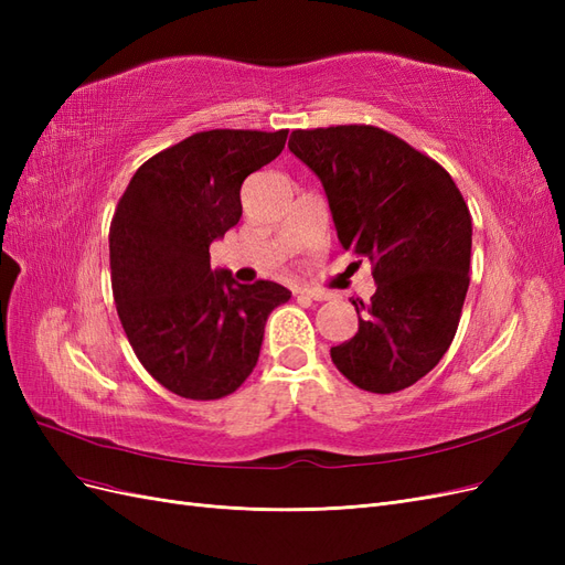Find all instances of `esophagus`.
<instances>
[{"label": "esophagus", "instance_id": "34e87169", "mask_svg": "<svg viewBox=\"0 0 565 565\" xmlns=\"http://www.w3.org/2000/svg\"><path fill=\"white\" fill-rule=\"evenodd\" d=\"M301 295H306V297L313 299V301H328V299H332L330 292H324V289H318V287H303Z\"/></svg>", "mask_w": 565, "mask_h": 565}]
</instances>
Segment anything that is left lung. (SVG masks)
<instances>
[{"instance_id":"obj_1","label":"left lung","mask_w":565,"mask_h":565,"mask_svg":"<svg viewBox=\"0 0 565 565\" xmlns=\"http://www.w3.org/2000/svg\"><path fill=\"white\" fill-rule=\"evenodd\" d=\"M289 150L320 179L344 249L377 289L351 299L358 332L330 349L358 388L393 393L450 349L469 289L471 214L452 177L398 136L367 125L297 129Z\"/></svg>"}]
</instances>
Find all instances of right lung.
Instances as JSON below:
<instances>
[{"label":"right lung","mask_w":565,"mask_h":565,"mask_svg":"<svg viewBox=\"0 0 565 565\" xmlns=\"http://www.w3.org/2000/svg\"><path fill=\"white\" fill-rule=\"evenodd\" d=\"M287 129H212L139 167L110 224L117 316L141 365L181 398L216 401L259 361L287 287L241 285L212 268L210 245L243 216V181L276 160Z\"/></svg>","instance_id":"right-lung-1"}]
</instances>
